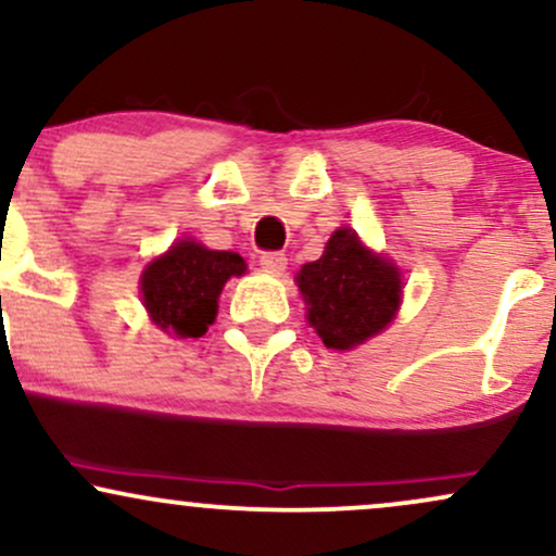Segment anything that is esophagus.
<instances>
[{
	"label": "esophagus",
	"instance_id": "obj_1",
	"mask_svg": "<svg viewBox=\"0 0 556 556\" xmlns=\"http://www.w3.org/2000/svg\"><path fill=\"white\" fill-rule=\"evenodd\" d=\"M261 269L269 274H282L287 269V256L279 251H266L261 253Z\"/></svg>",
	"mask_w": 556,
	"mask_h": 556
}]
</instances>
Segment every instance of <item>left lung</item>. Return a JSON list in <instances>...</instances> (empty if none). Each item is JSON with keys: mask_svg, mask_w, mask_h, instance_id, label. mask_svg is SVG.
Here are the masks:
<instances>
[{"mask_svg": "<svg viewBox=\"0 0 556 556\" xmlns=\"http://www.w3.org/2000/svg\"><path fill=\"white\" fill-rule=\"evenodd\" d=\"M298 287L308 303V321L334 350H350L379 334L402 295L400 271L366 251L348 227L331 235L321 258L300 269Z\"/></svg>", "mask_w": 556, "mask_h": 556, "instance_id": "left-lung-1", "label": "left lung"}]
</instances>
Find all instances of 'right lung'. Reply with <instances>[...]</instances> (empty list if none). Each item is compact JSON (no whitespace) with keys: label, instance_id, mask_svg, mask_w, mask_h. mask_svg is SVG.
I'll list each match as a JSON object with an SVG mask.
<instances>
[{"label":"right lung","instance_id":"add662e5","mask_svg":"<svg viewBox=\"0 0 556 556\" xmlns=\"http://www.w3.org/2000/svg\"><path fill=\"white\" fill-rule=\"evenodd\" d=\"M242 271L245 261L238 253L208 251L193 240H180L146 266L140 277L143 305L156 327L180 337H201L214 324L222 287Z\"/></svg>","mask_w":556,"mask_h":556}]
</instances>
